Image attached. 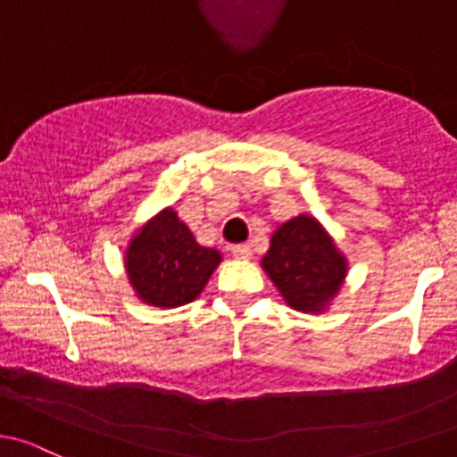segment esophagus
Returning a JSON list of instances; mask_svg holds the SVG:
<instances>
[{"label": "esophagus", "instance_id": "esophagus-1", "mask_svg": "<svg viewBox=\"0 0 457 457\" xmlns=\"http://www.w3.org/2000/svg\"><path fill=\"white\" fill-rule=\"evenodd\" d=\"M230 251H233V255L237 260H251L253 257L251 244H235V246H230Z\"/></svg>", "mask_w": 457, "mask_h": 457}]
</instances>
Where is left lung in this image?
Wrapping results in <instances>:
<instances>
[{"instance_id": "1", "label": "left lung", "mask_w": 457, "mask_h": 457, "mask_svg": "<svg viewBox=\"0 0 457 457\" xmlns=\"http://www.w3.org/2000/svg\"><path fill=\"white\" fill-rule=\"evenodd\" d=\"M262 268L286 305L323 314L341 293L350 263L314 215L299 213L275 228Z\"/></svg>"}]
</instances>
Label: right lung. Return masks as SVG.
<instances>
[{"label":"right lung","instance_id":"1","mask_svg":"<svg viewBox=\"0 0 457 457\" xmlns=\"http://www.w3.org/2000/svg\"><path fill=\"white\" fill-rule=\"evenodd\" d=\"M222 253L197 244L173 206L131 233L125 248V272L134 295L154 308H180L202 295Z\"/></svg>","mask_w":457,"mask_h":457}]
</instances>
